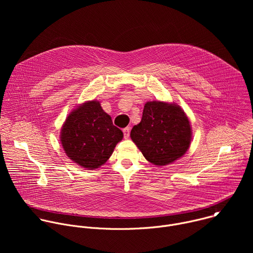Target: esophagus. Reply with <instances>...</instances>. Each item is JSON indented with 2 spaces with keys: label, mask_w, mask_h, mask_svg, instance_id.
<instances>
[{
  "label": "esophagus",
  "mask_w": 253,
  "mask_h": 253,
  "mask_svg": "<svg viewBox=\"0 0 253 253\" xmlns=\"http://www.w3.org/2000/svg\"><path fill=\"white\" fill-rule=\"evenodd\" d=\"M130 127H126V128H124L123 129V133H124V137L127 139V138H129V136H130Z\"/></svg>",
  "instance_id": "esophagus-1"
}]
</instances>
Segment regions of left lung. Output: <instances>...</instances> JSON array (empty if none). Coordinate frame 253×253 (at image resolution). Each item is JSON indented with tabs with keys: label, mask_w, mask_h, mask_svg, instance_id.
<instances>
[{
	"label": "left lung",
	"mask_w": 253,
	"mask_h": 253,
	"mask_svg": "<svg viewBox=\"0 0 253 253\" xmlns=\"http://www.w3.org/2000/svg\"><path fill=\"white\" fill-rule=\"evenodd\" d=\"M130 136L149 162L164 166L185 154L191 127L179 106L152 101L144 106L141 122L132 128Z\"/></svg>",
	"instance_id": "1"
}]
</instances>
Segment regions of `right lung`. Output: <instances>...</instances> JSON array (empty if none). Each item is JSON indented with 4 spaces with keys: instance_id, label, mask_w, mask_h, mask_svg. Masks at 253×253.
<instances>
[{
    "instance_id": "add662e5",
    "label": "right lung",
    "mask_w": 253,
    "mask_h": 253,
    "mask_svg": "<svg viewBox=\"0 0 253 253\" xmlns=\"http://www.w3.org/2000/svg\"><path fill=\"white\" fill-rule=\"evenodd\" d=\"M123 132L113 125L98 101L82 104L68 116L61 131L67 156L78 165L95 169L112 155Z\"/></svg>"
}]
</instances>
